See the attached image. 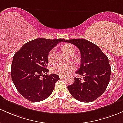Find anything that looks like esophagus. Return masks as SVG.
Segmentation results:
<instances>
[{
  "label": "esophagus",
  "mask_w": 123,
  "mask_h": 123,
  "mask_svg": "<svg viewBox=\"0 0 123 123\" xmlns=\"http://www.w3.org/2000/svg\"><path fill=\"white\" fill-rule=\"evenodd\" d=\"M59 77L60 79H62V78H65V75H59Z\"/></svg>",
  "instance_id": "obj_1"
}]
</instances>
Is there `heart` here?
Returning <instances> with one entry per match:
<instances>
[{"label":"heart","mask_w":123,"mask_h":123,"mask_svg":"<svg viewBox=\"0 0 123 123\" xmlns=\"http://www.w3.org/2000/svg\"><path fill=\"white\" fill-rule=\"evenodd\" d=\"M62 49L69 55H73L75 54L76 52L75 47L72 44H66L62 46ZM55 52L56 49L55 48H52L49 52H48V61L49 64H53L56 61V57H55ZM74 58V56H72ZM76 68V66L75 64L72 62L67 63V64H58L54 66L51 69V71L53 73L56 74H60V75H67L69 73L72 72Z\"/></svg>","instance_id":"b5f03b06"}]
</instances>
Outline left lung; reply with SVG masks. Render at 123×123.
<instances>
[{"label": "left lung", "instance_id": "left-lung-1", "mask_svg": "<svg viewBox=\"0 0 123 123\" xmlns=\"http://www.w3.org/2000/svg\"><path fill=\"white\" fill-rule=\"evenodd\" d=\"M79 49L81 58L80 67L76 74L83 79L74 78L75 82L68 86L71 95L82 102L95 100L105 92L111 75L109 59L96 45L85 39L67 40Z\"/></svg>", "mask_w": 123, "mask_h": 123}]
</instances>
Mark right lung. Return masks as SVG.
Returning <instances> with one entry per match:
<instances>
[{"instance_id":"add662e5","label":"right lung","mask_w":123,"mask_h":123,"mask_svg":"<svg viewBox=\"0 0 123 123\" xmlns=\"http://www.w3.org/2000/svg\"><path fill=\"white\" fill-rule=\"evenodd\" d=\"M64 39L38 38L25 44L16 52L12 64L11 76L14 86L21 96L33 102L48 98L59 79L56 74H46L48 52Z\"/></svg>"}]
</instances>
